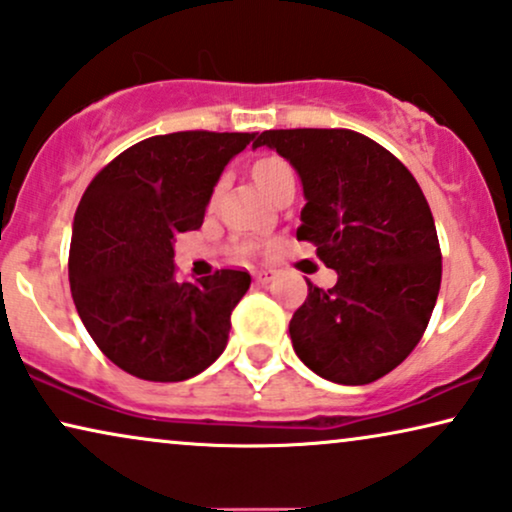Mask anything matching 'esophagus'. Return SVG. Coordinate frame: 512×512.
Instances as JSON below:
<instances>
[{
  "instance_id": "34e87169",
  "label": "esophagus",
  "mask_w": 512,
  "mask_h": 512,
  "mask_svg": "<svg viewBox=\"0 0 512 512\" xmlns=\"http://www.w3.org/2000/svg\"><path fill=\"white\" fill-rule=\"evenodd\" d=\"M255 278H257V283H262V285H267V283H271L276 278V271L274 269H260L255 274Z\"/></svg>"
}]
</instances>
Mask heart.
I'll return each instance as SVG.
<instances>
[{
    "label": "heart",
    "mask_w": 512,
    "mask_h": 512,
    "mask_svg": "<svg viewBox=\"0 0 512 512\" xmlns=\"http://www.w3.org/2000/svg\"><path fill=\"white\" fill-rule=\"evenodd\" d=\"M252 180L257 182V187H260L264 194L271 196L283 182L295 180V170H292V166L283 159V156L264 154L252 163ZM257 248H260V245L255 241L236 243V250L241 252V255H250V252H255Z\"/></svg>",
    "instance_id": "b5f03b06"
}]
</instances>
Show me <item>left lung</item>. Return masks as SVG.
Listing matches in <instances>:
<instances>
[{"mask_svg": "<svg viewBox=\"0 0 512 512\" xmlns=\"http://www.w3.org/2000/svg\"><path fill=\"white\" fill-rule=\"evenodd\" d=\"M302 177L297 241L316 245L335 288L311 281L290 320L292 349L327 381L372 384L414 351L440 292L442 255L428 201L395 156L349 128L264 131Z\"/></svg>", "mask_w": 512, "mask_h": 512, "instance_id": "8db88e82", "label": "left lung"}]
</instances>
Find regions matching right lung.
<instances>
[{
  "instance_id": "obj_1",
  "label": "right lung",
  "mask_w": 512,
  "mask_h": 512,
  "mask_svg": "<svg viewBox=\"0 0 512 512\" xmlns=\"http://www.w3.org/2000/svg\"><path fill=\"white\" fill-rule=\"evenodd\" d=\"M257 133L154 135L112 159L81 196L70 243V288L98 349L145 381H185L213 365L245 269L175 281L173 241L203 224L231 156Z\"/></svg>"
}]
</instances>
